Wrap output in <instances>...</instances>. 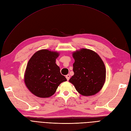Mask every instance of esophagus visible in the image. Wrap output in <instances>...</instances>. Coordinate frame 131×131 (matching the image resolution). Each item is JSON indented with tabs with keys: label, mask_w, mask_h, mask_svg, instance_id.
<instances>
[{
	"label": "esophagus",
	"mask_w": 131,
	"mask_h": 131,
	"mask_svg": "<svg viewBox=\"0 0 131 131\" xmlns=\"http://www.w3.org/2000/svg\"><path fill=\"white\" fill-rule=\"evenodd\" d=\"M66 78H67V80H69V79H70V75H69V74H68V75H67L66 76Z\"/></svg>",
	"instance_id": "1"
}]
</instances>
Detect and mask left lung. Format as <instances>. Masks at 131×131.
<instances>
[{"instance_id": "obj_1", "label": "left lung", "mask_w": 131, "mask_h": 131, "mask_svg": "<svg viewBox=\"0 0 131 131\" xmlns=\"http://www.w3.org/2000/svg\"><path fill=\"white\" fill-rule=\"evenodd\" d=\"M74 74L69 81L85 96L96 94L103 86L106 69L104 62L94 51L82 49L73 53Z\"/></svg>"}]
</instances>
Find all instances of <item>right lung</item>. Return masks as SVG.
<instances>
[{
    "label": "right lung",
    "instance_id": "1",
    "mask_svg": "<svg viewBox=\"0 0 131 131\" xmlns=\"http://www.w3.org/2000/svg\"><path fill=\"white\" fill-rule=\"evenodd\" d=\"M59 53L46 49L38 51L30 58L25 73L27 88L35 96L50 97L67 79L60 72L56 59Z\"/></svg>",
    "mask_w": 131,
    "mask_h": 131
}]
</instances>
